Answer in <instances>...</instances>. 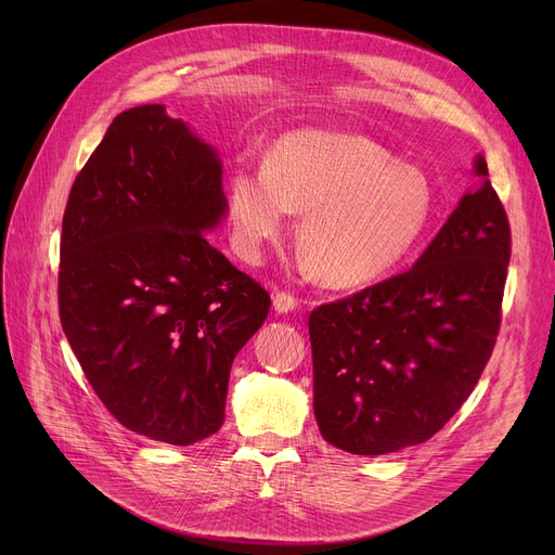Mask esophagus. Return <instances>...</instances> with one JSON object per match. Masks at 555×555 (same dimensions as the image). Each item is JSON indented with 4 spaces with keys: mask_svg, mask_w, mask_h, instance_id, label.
<instances>
[{
    "mask_svg": "<svg viewBox=\"0 0 555 555\" xmlns=\"http://www.w3.org/2000/svg\"><path fill=\"white\" fill-rule=\"evenodd\" d=\"M274 310L279 314H285V312H293L297 306H299V297H295L293 293H285V289H281V293L274 295Z\"/></svg>",
    "mask_w": 555,
    "mask_h": 555,
    "instance_id": "esophagus-1",
    "label": "esophagus"
}]
</instances>
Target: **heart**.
<instances>
[{
	"label": "heart",
	"mask_w": 555,
	"mask_h": 555,
	"mask_svg": "<svg viewBox=\"0 0 555 555\" xmlns=\"http://www.w3.org/2000/svg\"><path fill=\"white\" fill-rule=\"evenodd\" d=\"M229 218L238 249L254 258L304 211L297 243L312 272L351 287L380 279L412 251L434 211L425 172L396 164L366 137L295 130L270 151L268 166H238L229 180Z\"/></svg>",
	"instance_id": "b5f03b06"
}]
</instances>
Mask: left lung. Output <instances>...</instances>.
Masks as SVG:
<instances>
[{"instance_id":"obj_1","label":"left lung","mask_w":555,"mask_h":555,"mask_svg":"<svg viewBox=\"0 0 555 555\" xmlns=\"http://www.w3.org/2000/svg\"><path fill=\"white\" fill-rule=\"evenodd\" d=\"M483 184L465 193L412 270L310 312L314 418L351 454H389L439 431L468 400L500 335L511 224Z\"/></svg>"}]
</instances>
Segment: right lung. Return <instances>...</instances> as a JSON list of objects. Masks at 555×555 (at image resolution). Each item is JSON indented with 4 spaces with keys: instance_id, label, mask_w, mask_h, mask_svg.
<instances>
[{
    "instance_id": "1",
    "label": "right lung",
    "mask_w": 555,
    "mask_h": 555,
    "mask_svg": "<svg viewBox=\"0 0 555 555\" xmlns=\"http://www.w3.org/2000/svg\"><path fill=\"white\" fill-rule=\"evenodd\" d=\"M224 211L218 153L164 105L116 116L69 191L61 324L105 410L153 441L222 427L233 358L272 306L204 236Z\"/></svg>"
}]
</instances>
